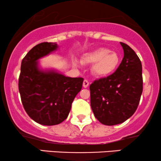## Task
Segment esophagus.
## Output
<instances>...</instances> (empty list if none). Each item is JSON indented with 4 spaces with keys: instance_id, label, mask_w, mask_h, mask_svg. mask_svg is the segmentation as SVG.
Returning <instances> with one entry per match:
<instances>
[{
    "instance_id": "obj_1",
    "label": "esophagus",
    "mask_w": 161,
    "mask_h": 161,
    "mask_svg": "<svg viewBox=\"0 0 161 161\" xmlns=\"http://www.w3.org/2000/svg\"><path fill=\"white\" fill-rule=\"evenodd\" d=\"M88 86H89V82H88V80L85 79V80L83 81V87H84V88H88Z\"/></svg>"
}]
</instances>
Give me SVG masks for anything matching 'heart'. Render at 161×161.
Segmentation results:
<instances>
[{
    "mask_svg": "<svg viewBox=\"0 0 161 161\" xmlns=\"http://www.w3.org/2000/svg\"><path fill=\"white\" fill-rule=\"evenodd\" d=\"M82 63L93 64L92 73L96 77H104L111 74L119 63V57L114 51L105 47H100L83 55Z\"/></svg>",
    "mask_w": 161,
    "mask_h": 161,
    "instance_id": "b5f03b06",
    "label": "heart"
}]
</instances>
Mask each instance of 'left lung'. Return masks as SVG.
<instances>
[{
	"label": "left lung",
	"mask_w": 161,
	"mask_h": 161,
	"mask_svg": "<svg viewBox=\"0 0 161 161\" xmlns=\"http://www.w3.org/2000/svg\"><path fill=\"white\" fill-rule=\"evenodd\" d=\"M120 45L124 57L119 67L89 87L94 115L107 125L119 124L133 115L143 90L141 60L129 45L123 42Z\"/></svg>",
	"instance_id": "obj_1"
}]
</instances>
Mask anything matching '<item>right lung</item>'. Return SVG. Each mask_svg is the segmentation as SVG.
I'll use <instances>...</instances> for the list:
<instances>
[{
	"instance_id": "1",
	"label": "right lung",
	"mask_w": 161,
	"mask_h": 161,
	"mask_svg": "<svg viewBox=\"0 0 161 161\" xmlns=\"http://www.w3.org/2000/svg\"><path fill=\"white\" fill-rule=\"evenodd\" d=\"M58 47L56 42L38 44L21 63L19 92L23 108L31 119L44 125H57L65 120L84 80L66 76L53 69L41 68L38 60Z\"/></svg>"
}]
</instances>
